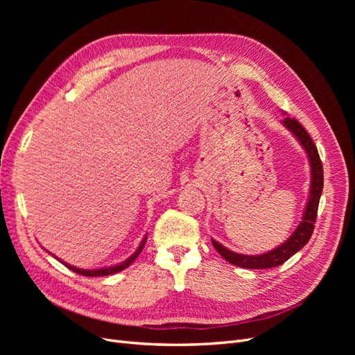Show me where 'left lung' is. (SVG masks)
<instances>
[{
	"mask_svg": "<svg viewBox=\"0 0 355 355\" xmlns=\"http://www.w3.org/2000/svg\"><path fill=\"white\" fill-rule=\"evenodd\" d=\"M283 125L292 133L297 142L305 149V153L309 159L311 167V184H309V197L306 201V206L302 214V220L296 227L295 232L290 237L275 249L262 253V254H241L235 253L227 247L211 239L214 249L219 252V254L225 261H228L232 265H237L241 268H249V270H266V268H274L284 263L290 259L295 253H297L302 247L309 241L311 235L314 231V223L317 219V210L321 192H323V164L317 151V146L314 145L313 139L306 133L305 128L300 125V123L295 118L286 116L283 120Z\"/></svg>",
	"mask_w": 355,
	"mask_h": 355,
	"instance_id": "obj_1",
	"label": "left lung"
}]
</instances>
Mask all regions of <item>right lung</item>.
<instances>
[{"mask_svg": "<svg viewBox=\"0 0 355 355\" xmlns=\"http://www.w3.org/2000/svg\"><path fill=\"white\" fill-rule=\"evenodd\" d=\"M145 243H146V235L144 237V240L141 241V244H139V247L136 249V252L130 256V257H127V259L124 261V262H121V263H116V265H112V266H105V268H98V270H81V268H77V266H72V265H69V263H67V262H63V261H60L59 257H56V259L59 261V262H62L63 265L65 266H68L71 271H73V272H77V274H80V275H85V277H103V275H111V274H115V272H120V271H123V270H125L127 266H130L132 263H133V261L136 259V257L141 254V252L144 250V247H145Z\"/></svg>", "mask_w": 355, "mask_h": 355, "instance_id": "1", "label": "right lung"}]
</instances>
